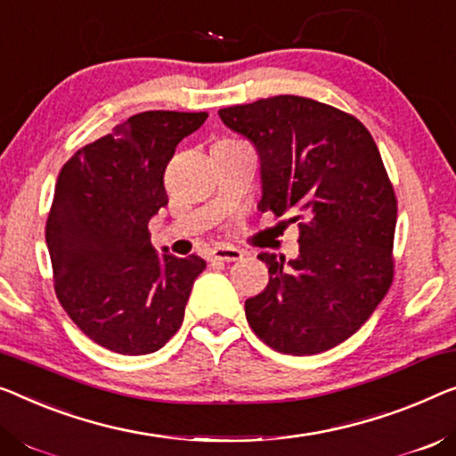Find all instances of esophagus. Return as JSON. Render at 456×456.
I'll list each match as a JSON object with an SVG mask.
<instances>
[{
	"label": "esophagus",
	"instance_id": "34e87169",
	"mask_svg": "<svg viewBox=\"0 0 456 456\" xmlns=\"http://www.w3.org/2000/svg\"><path fill=\"white\" fill-rule=\"evenodd\" d=\"M241 257V251L235 249V248H215L210 249L208 254V262H235Z\"/></svg>",
	"mask_w": 456,
	"mask_h": 456
}]
</instances>
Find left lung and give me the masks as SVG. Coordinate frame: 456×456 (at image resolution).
<instances>
[{"label":"left lung","instance_id":"8db88e82","mask_svg":"<svg viewBox=\"0 0 456 456\" xmlns=\"http://www.w3.org/2000/svg\"><path fill=\"white\" fill-rule=\"evenodd\" d=\"M262 159V210L293 213L298 257L260 254L270 282L246 301L254 334L282 354H319L356 334L393 282L397 196L369 128L301 96L219 110Z\"/></svg>","mask_w":456,"mask_h":456}]
</instances>
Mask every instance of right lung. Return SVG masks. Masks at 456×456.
Instances as JSON below:
<instances>
[{
  "label": "right lung",
  "mask_w": 456,
  "mask_h": 456,
  "mask_svg": "<svg viewBox=\"0 0 456 456\" xmlns=\"http://www.w3.org/2000/svg\"><path fill=\"white\" fill-rule=\"evenodd\" d=\"M207 112L147 110L77 149L61 167L46 219L54 293L102 348L141 356L180 330L199 256H158L149 221L167 205L163 174Z\"/></svg>",
  "instance_id": "obj_1"
}]
</instances>
